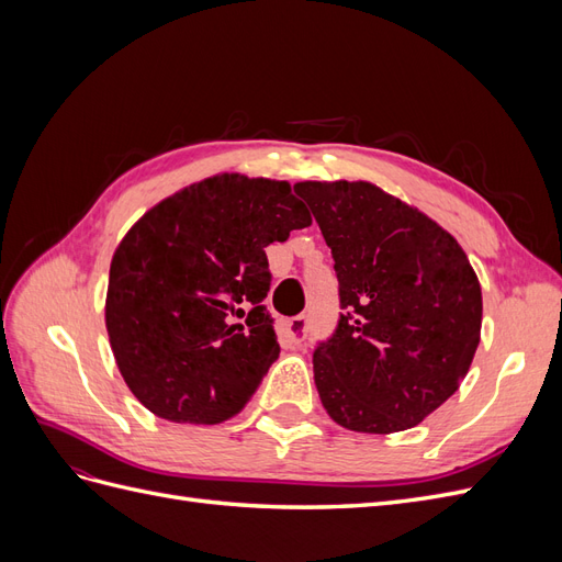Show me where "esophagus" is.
<instances>
[{
	"label": "esophagus",
	"mask_w": 562,
	"mask_h": 562,
	"mask_svg": "<svg viewBox=\"0 0 562 562\" xmlns=\"http://www.w3.org/2000/svg\"><path fill=\"white\" fill-rule=\"evenodd\" d=\"M307 323H310V318L304 316V314L293 316L291 321L285 323V337L291 339L293 345H300L302 339H304V335H307Z\"/></svg>",
	"instance_id": "obj_1"
}]
</instances>
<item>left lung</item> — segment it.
Listing matches in <instances>:
<instances>
[{"instance_id": "1", "label": "left lung", "mask_w": 562, "mask_h": 562, "mask_svg": "<svg viewBox=\"0 0 562 562\" xmlns=\"http://www.w3.org/2000/svg\"><path fill=\"white\" fill-rule=\"evenodd\" d=\"M339 283L335 333L314 349V382L339 427H417L464 380L481 342V283L431 217L370 182H297Z\"/></svg>"}]
</instances>
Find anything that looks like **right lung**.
<instances>
[{"label":"right lung","instance_id":"1","mask_svg":"<svg viewBox=\"0 0 562 562\" xmlns=\"http://www.w3.org/2000/svg\"><path fill=\"white\" fill-rule=\"evenodd\" d=\"M312 217L281 180L223 173L147 211L116 246L105 326L124 382L149 413L220 424L279 359L262 300L265 248Z\"/></svg>","mask_w":562,"mask_h":562}]
</instances>
